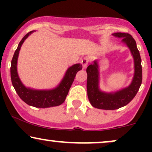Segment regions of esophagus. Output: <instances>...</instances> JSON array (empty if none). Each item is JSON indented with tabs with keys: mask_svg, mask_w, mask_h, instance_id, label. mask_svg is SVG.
Returning a JSON list of instances; mask_svg holds the SVG:
<instances>
[{
	"mask_svg": "<svg viewBox=\"0 0 152 152\" xmlns=\"http://www.w3.org/2000/svg\"><path fill=\"white\" fill-rule=\"evenodd\" d=\"M88 62H89V58L88 57H84L83 59L81 60V64L83 66V69H86L87 67V65H88Z\"/></svg>",
	"mask_w": 152,
	"mask_h": 152,
	"instance_id": "34e87169",
	"label": "esophagus"
}]
</instances>
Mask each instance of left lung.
I'll return each instance as SVG.
<instances>
[{
	"label": "left lung",
	"instance_id": "1",
	"mask_svg": "<svg viewBox=\"0 0 152 152\" xmlns=\"http://www.w3.org/2000/svg\"><path fill=\"white\" fill-rule=\"evenodd\" d=\"M112 36L122 38L121 42L130 50L134 58V74L128 86L116 91L106 92L99 88L100 71L98 61H94L93 64L87 67V95L91 104L99 109L115 110L127 105L137 94L142 81V59L135 40L126 33H114Z\"/></svg>",
	"mask_w": 152,
	"mask_h": 152
}]
</instances>
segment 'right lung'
<instances>
[{
	"label": "right lung",
	"mask_w": 152,
	"mask_h": 152,
	"mask_svg": "<svg viewBox=\"0 0 152 152\" xmlns=\"http://www.w3.org/2000/svg\"><path fill=\"white\" fill-rule=\"evenodd\" d=\"M34 32V31H33L26 34L20 41L18 48L15 50L10 66L12 84L19 97L28 105L36 108H49L59 106L65 101L66 96L68 95L69 91L74 82L75 76L78 71L82 69V65L81 64H76L70 66L66 71L64 78L58 86L51 89L40 90L26 87L19 78L17 71V64L19 52L23 43Z\"/></svg>",
	"instance_id": "obj_1"
}]
</instances>
